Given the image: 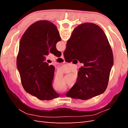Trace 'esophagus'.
Masks as SVG:
<instances>
[{
	"label": "esophagus",
	"mask_w": 128,
	"mask_h": 128,
	"mask_svg": "<svg viewBox=\"0 0 128 128\" xmlns=\"http://www.w3.org/2000/svg\"><path fill=\"white\" fill-rule=\"evenodd\" d=\"M60 58H62V59H64V54H63V53H62V54H61V56H60Z\"/></svg>",
	"instance_id": "34e87169"
}]
</instances>
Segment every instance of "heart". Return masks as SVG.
<instances>
[{"mask_svg": "<svg viewBox=\"0 0 128 128\" xmlns=\"http://www.w3.org/2000/svg\"><path fill=\"white\" fill-rule=\"evenodd\" d=\"M54 88L56 89V91L61 92V91H62V90H64V87H58V88Z\"/></svg>", "mask_w": 128, "mask_h": 128, "instance_id": "heart-1", "label": "heart"}]
</instances>
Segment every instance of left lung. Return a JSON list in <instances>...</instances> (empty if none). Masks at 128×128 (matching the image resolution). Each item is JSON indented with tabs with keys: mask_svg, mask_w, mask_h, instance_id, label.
<instances>
[{
	"mask_svg": "<svg viewBox=\"0 0 128 128\" xmlns=\"http://www.w3.org/2000/svg\"><path fill=\"white\" fill-rule=\"evenodd\" d=\"M61 40L56 26L46 20L31 25L20 42L16 64L24 90L41 100L58 98L59 94L52 88L54 67L45 62L48 52L57 57L61 53L56 48Z\"/></svg>",
	"mask_w": 128,
	"mask_h": 128,
	"instance_id": "8db88e82",
	"label": "left lung"
}]
</instances>
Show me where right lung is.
I'll list each match as a JSON object with an SVG mask.
<instances>
[{"label":"right lung","instance_id":"add662e5","mask_svg":"<svg viewBox=\"0 0 128 128\" xmlns=\"http://www.w3.org/2000/svg\"><path fill=\"white\" fill-rule=\"evenodd\" d=\"M66 45L64 53L66 61L76 59L84 64L66 96L88 100L103 94L113 65V54L102 29L92 23L81 24L74 29Z\"/></svg>","mask_w":128,"mask_h":128}]
</instances>
